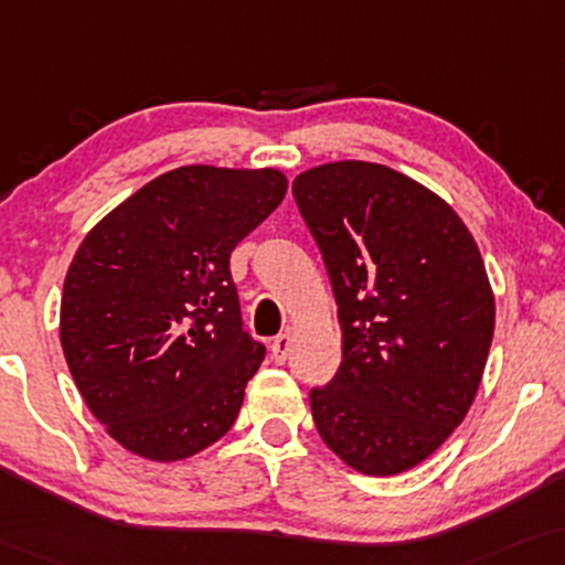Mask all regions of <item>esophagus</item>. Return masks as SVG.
I'll return each mask as SVG.
<instances>
[{
	"label": "esophagus",
	"mask_w": 565,
	"mask_h": 565,
	"mask_svg": "<svg viewBox=\"0 0 565 565\" xmlns=\"http://www.w3.org/2000/svg\"><path fill=\"white\" fill-rule=\"evenodd\" d=\"M289 351H291V335L289 332H284V335H279V338H274V343H271V359L276 361V363H286V359H289Z\"/></svg>",
	"instance_id": "1"
}]
</instances>
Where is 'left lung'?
I'll return each mask as SVG.
<instances>
[{"mask_svg": "<svg viewBox=\"0 0 565 565\" xmlns=\"http://www.w3.org/2000/svg\"><path fill=\"white\" fill-rule=\"evenodd\" d=\"M294 200L328 266L343 361L312 388L317 433L365 476L409 471L463 423L494 338V294L463 220L369 161L299 173Z\"/></svg>", "mask_w": 565, "mask_h": 565, "instance_id": "obj_1", "label": "left lung"}]
</instances>
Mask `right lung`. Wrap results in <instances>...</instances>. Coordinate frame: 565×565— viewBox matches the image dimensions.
Listing matches in <instances>:
<instances>
[{"mask_svg": "<svg viewBox=\"0 0 565 565\" xmlns=\"http://www.w3.org/2000/svg\"><path fill=\"white\" fill-rule=\"evenodd\" d=\"M276 169L181 166L89 230L61 297V348L125 450L184 460L241 412L266 348L243 330L230 253L286 194Z\"/></svg>", "mask_w": 565, "mask_h": 565, "instance_id": "1", "label": "right lung"}]
</instances>
